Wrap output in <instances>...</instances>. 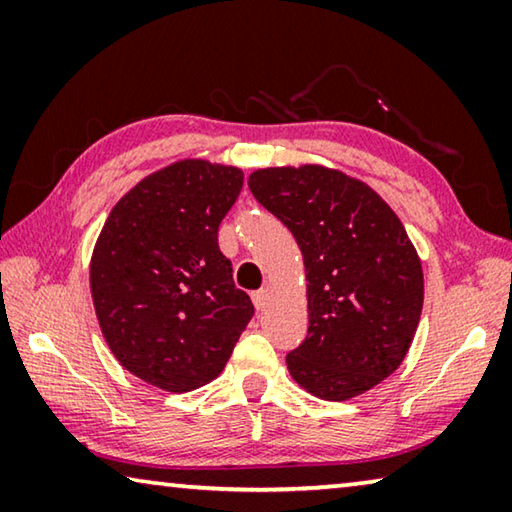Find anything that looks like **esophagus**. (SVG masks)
Wrapping results in <instances>:
<instances>
[{
    "mask_svg": "<svg viewBox=\"0 0 512 512\" xmlns=\"http://www.w3.org/2000/svg\"><path fill=\"white\" fill-rule=\"evenodd\" d=\"M253 305L257 309H264L268 305V289H259L253 293Z\"/></svg>",
    "mask_w": 512,
    "mask_h": 512,
    "instance_id": "obj_1",
    "label": "esophagus"
}]
</instances>
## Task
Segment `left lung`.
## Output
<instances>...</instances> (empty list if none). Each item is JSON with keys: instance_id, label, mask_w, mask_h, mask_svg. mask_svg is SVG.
I'll use <instances>...</instances> for the list:
<instances>
[{"instance_id": "8db88e82", "label": "left lung", "mask_w": 512, "mask_h": 512, "mask_svg": "<svg viewBox=\"0 0 512 512\" xmlns=\"http://www.w3.org/2000/svg\"><path fill=\"white\" fill-rule=\"evenodd\" d=\"M248 187L305 262L309 332L287 354L293 381L329 402L375 388L404 361L424 302L400 216L363 180L323 164L257 169Z\"/></svg>"}]
</instances>
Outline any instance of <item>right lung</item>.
Masks as SVG:
<instances>
[{
	"label": "right lung",
	"mask_w": 512,
	"mask_h": 512,
	"mask_svg": "<svg viewBox=\"0 0 512 512\" xmlns=\"http://www.w3.org/2000/svg\"><path fill=\"white\" fill-rule=\"evenodd\" d=\"M244 187L232 164L185 158L119 198L90 259L94 311L119 366L167 393L223 372L255 307L219 250Z\"/></svg>",
	"instance_id": "obj_1"
}]
</instances>
